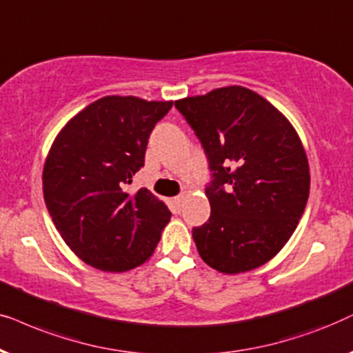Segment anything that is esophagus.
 Here are the masks:
<instances>
[{
	"mask_svg": "<svg viewBox=\"0 0 353 353\" xmlns=\"http://www.w3.org/2000/svg\"><path fill=\"white\" fill-rule=\"evenodd\" d=\"M174 205L177 206V208H181L182 206V203H184V195H177V196H174Z\"/></svg>",
	"mask_w": 353,
	"mask_h": 353,
	"instance_id": "1",
	"label": "esophagus"
}]
</instances>
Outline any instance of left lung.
<instances>
[{
  "mask_svg": "<svg viewBox=\"0 0 353 353\" xmlns=\"http://www.w3.org/2000/svg\"><path fill=\"white\" fill-rule=\"evenodd\" d=\"M174 105L195 130L213 177L205 190L210 219L192 229L201 260L224 274L265 265L307 206L310 168L297 132L270 101L241 85Z\"/></svg>",
  "mask_w": 353,
  "mask_h": 353,
  "instance_id": "1",
  "label": "left lung"
}]
</instances>
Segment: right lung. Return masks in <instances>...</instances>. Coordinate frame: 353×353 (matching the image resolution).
<instances>
[{"instance_id":"add662e5","label":"right lung","mask_w":353,"mask_h":353,"mask_svg":"<svg viewBox=\"0 0 353 353\" xmlns=\"http://www.w3.org/2000/svg\"><path fill=\"white\" fill-rule=\"evenodd\" d=\"M172 101L103 97L61 129L43 168L53 223L75 255L97 270L122 272L148 260L171 211L152 192L130 194L154 124Z\"/></svg>"}]
</instances>
